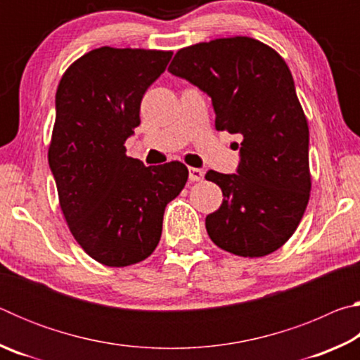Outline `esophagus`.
<instances>
[{"instance_id":"1","label":"esophagus","mask_w":360,"mask_h":360,"mask_svg":"<svg viewBox=\"0 0 360 360\" xmlns=\"http://www.w3.org/2000/svg\"><path fill=\"white\" fill-rule=\"evenodd\" d=\"M205 178V172L200 168H188V179L191 181H203Z\"/></svg>"}]
</instances>
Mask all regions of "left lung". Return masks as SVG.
I'll list each match as a JSON object with an SVG mask.
<instances>
[{
	"instance_id": "8db88e82",
	"label": "left lung",
	"mask_w": 360,
	"mask_h": 360,
	"mask_svg": "<svg viewBox=\"0 0 360 360\" xmlns=\"http://www.w3.org/2000/svg\"><path fill=\"white\" fill-rule=\"evenodd\" d=\"M168 71L212 100L216 130L241 133L236 174L210 169L222 205L206 216L216 246L241 257H264L288 241L307 210L309 130L284 58L248 36L198 42L176 52Z\"/></svg>"
}]
</instances>
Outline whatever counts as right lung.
Here are the masks:
<instances>
[{
    "mask_svg": "<svg viewBox=\"0 0 360 360\" xmlns=\"http://www.w3.org/2000/svg\"><path fill=\"white\" fill-rule=\"evenodd\" d=\"M172 51L94 49L60 79L49 167L75 240L106 266H129L154 252L165 206L184 188L181 162L144 167L125 154L149 85Z\"/></svg>",
    "mask_w": 360,
    "mask_h": 360,
    "instance_id": "obj_1",
    "label": "right lung"
}]
</instances>
